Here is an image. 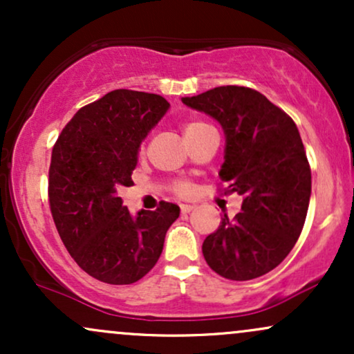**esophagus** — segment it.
Masks as SVG:
<instances>
[{"label":"esophagus","instance_id":"esophagus-1","mask_svg":"<svg viewBox=\"0 0 354 354\" xmlns=\"http://www.w3.org/2000/svg\"><path fill=\"white\" fill-rule=\"evenodd\" d=\"M194 208H196L194 205H181V213L186 214V213H189V211H193Z\"/></svg>","mask_w":354,"mask_h":354}]
</instances>
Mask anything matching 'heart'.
I'll return each mask as SVG.
<instances>
[{
    "mask_svg": "<svg viewBox=\"0 0 354 354\" xmlns=\"http://www.w3.org/2000/svg\"><path fill=\"white\" fill-rule=\"evenodd\" d=\"M209 128H211V126L208 123H205V121L189 120V121H186L185 124H183V135H185L186 140H189V138L201 135L203 131H206V129H209ZM176 191L180 194H188L191 191V186L188 185V183H178Z\"/></svg>",
    "mask_w": 354,
    "mask_h": 354,
    "instance_id": "heart-1",
    "label": "heart"
}]
</instances>
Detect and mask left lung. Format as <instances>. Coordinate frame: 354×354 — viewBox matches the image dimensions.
Instances as JSON below:
<instances>
[{"instance_id":"1","label":"left lung","mask_w":354,"mask_h":354,"mask_svg":"<svg viewBox=\"0 0 354 354\" xmlns=\"http://www.w3.org/2000/svg\"><path fill=\"white\" fill-rule=\"evenodd\" d=\"M225 131L219 169L241 213L223 216L203 256L214 273L248 281L274 270L301 234L311 196V169L295 121L251 88L219 86L181 98Z\"/></svg>"}]
</instances>
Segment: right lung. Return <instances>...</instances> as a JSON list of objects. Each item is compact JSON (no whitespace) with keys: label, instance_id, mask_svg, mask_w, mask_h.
<instances>
[{"label":"right lung","instance_id":"obj_1","mask_svg":"<svg viewBox=\"0 0 354 354\" xmlns=\"http://www.w3.org/2000/svg\"><path fill=\"white\" fill-rule=\"evenodd\" d=\"M169 109L163 96L115 89L81 108L51 153V214L71 258L89 276L131 284L156 265L180 206L129 213L118 189L131 186L141 143Z\"/></svg>","mask_w":354,"mask_h":354}]
</instances>
